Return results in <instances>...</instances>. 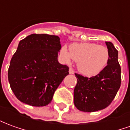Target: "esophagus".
<instances>
[{
	"instance_id": "esophagus-1",
	"label": "esophagus",
	"mask_w": 130,
	"mask_h": 130,
	"mask_svg": "<svg viewBox=\"0 0 130 130\" xmlns=\"http://www.w3.org/2000/svg\"><path fill=\"white\" fill-rule=\"evenodd\" d=\"M69 73L70 74H74V70L72 68H70V69H69Z\"/></svg>"
}]
</instances>
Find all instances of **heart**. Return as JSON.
Returning <instances> with one entry per match:
<instances>
[{"label": "heart", "mask_w": 130, "mask_h": 130, "mask_svg": "<svg viewBox=\"0 0 130 130\" xmlns=\"http://www.w3.org/2000/svg\"><path fill=\"white\" fill-rule=\"evenodd\" d=\"M60 55L65 62H70L72 59L76 61L77 70L87 76L99 74L109 60L108 48L95 43H73L70 46V51L66 46H62Z\"/></svg>", "instance_id": "heart-1"}]
</instances>
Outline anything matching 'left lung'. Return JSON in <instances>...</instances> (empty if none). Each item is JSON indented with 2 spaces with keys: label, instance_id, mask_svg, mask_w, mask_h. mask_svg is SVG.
<instances>
[{
  "label": "left lung",
  "instance_id": "8db88e82",
  "mask_svg": "<svg viewBox=\"0 0 130 130\" xmlns=\"http://www.w3.org/2000/svg\"><path fill=\"white\" fill-rule=\"evenodd\" d=\"M109 60L100 73L90 78L75 74L77 83L74 90V104L79 111L94 112L111 103L121 84L118 51L111 42H106Z\"/></svg>",
  "mask_w": 130,
  "mask_h": 130
}]
</instances>
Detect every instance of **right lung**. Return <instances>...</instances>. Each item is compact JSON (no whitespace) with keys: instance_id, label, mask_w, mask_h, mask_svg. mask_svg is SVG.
I'll use <instances>...</instances> for the list:
<instances>
[{"instance_id":"add662e5","label":"right lung","mask_w":130,"mask_h":130,"mask_svg":"<svg viewBox=\"0 0 130 130\" xmlns=\"http://www.w3.org/2000/svg\"><path fill=\"white\" fill-rule=\"evenodd\" d=\"M59 37L32 34L19 43L8 70L10 88L19 100L33 106L51 103L57 88L69 74L58 60Z\"/></svg>"}]
</instances>
